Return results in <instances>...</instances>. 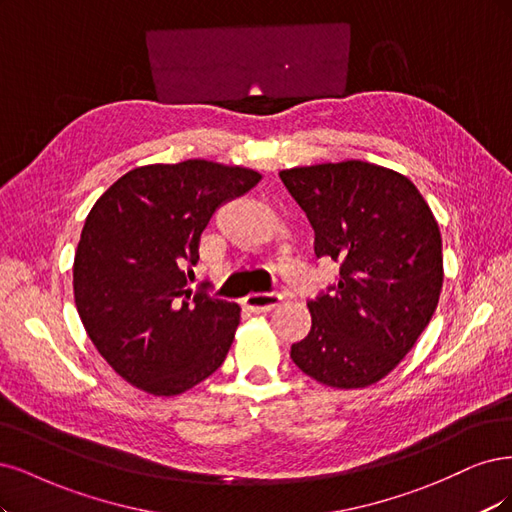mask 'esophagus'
<instances>
[{
  "label": "esophagus",
  "instance_id": "obj_1",
  "mask_svg": "<svg viewBox=\"0 0 512 512\" xmlns=\"http://www.w3.org/2000/svg\"><path fill=\"white\" fill-rule=\"evenodd\" d=\"M280 300L283 298H280L278 293H249L242 300V306L259 315V312H270L272 308H276L280 304Z\"/></svg>",
  "mask_w": 512,
  "mask_h": 512
}]
</instances>
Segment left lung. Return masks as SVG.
Wrapping results in <instances>:
<instances>
[{"label": "left lung", "instance_id": "8db88e82", "mask_svg": "<svg viewBox=\"0 0 512 512\" xmlns=\"http://www.w3.org/2000/svg\"><path fill=\"white\" fill-rule=\"evenodd\" d=\"M315 229V255L340 263L338 285L308 302L310 332L291 346L306 376L334 389L385 378L430 323L442 289V238L410 180L368 161L280 172Z\"/></svg>", "mask_w": 512, "mask_h": 512}]
</instances>
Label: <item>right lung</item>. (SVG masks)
Instances as JSON below:
<instances>
[{"mask_svg": "<svg viewBox=\"0 0 512 512\" xmlns=\"http://www.w3.org/2000/svg\"><path fill=\"white\" fill-rule=\"evenodd\" d=\"M261 174L206 159L123 174L87 214L74 257V302L108 366L151 395L185 393L217 372L240 306L187 289L219 206Z\"/></svg>", "mask_w": 512, "mask_h": 512, "instance_id": "obj_1", "label": "right lung"}]
</instances>
